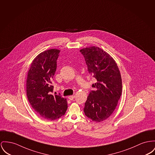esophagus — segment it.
I'll return each mask as SVG.
<instances>
[{"label": "esophagus", "instance_id": "1", "mask_svg": "<svg viewBox=\"0 0 155 155\" xmlns=\"http://www.w3.org/2000/svg\"><path fill=\"white\" fill-rule=\"evenodd\" d=\"M74 95H72V96H68V99H69V100H71V101H72L74 99Z\"/></svg>", "mask_w": 155, "mask_h": 155}]
</instances>
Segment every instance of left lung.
I'll return each instance as SVG.
<instances>
[{"mask_svg":"<svg viewBox=\"0 0 155 155\" xmlns=\"http://www.w3.org/2000/svg\"><path fill=\"white\" fill-rule=\"evenodd\" d=\"M80 52L88 72L95 79L83 112L92 120L100 122L112 114L117 104L122 91L121 75L114 59L101 48L92 46Z\"/></svg>","mask_w":155,"mask_h":155,"instance_id":"8db88e82","label":"left lung"}]
</instances>
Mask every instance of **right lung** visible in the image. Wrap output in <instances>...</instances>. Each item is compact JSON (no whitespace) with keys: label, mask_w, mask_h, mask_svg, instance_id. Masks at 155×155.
<instances>
[{"label":"right lung","mask_w":155,"mask_h":155,"mask_svg":"<svg viewBox=\"0 0 155 155\" xmlns=\"http://www.w3.org/2000/svg\"><path fill=\"white\" fill-rule=\"evenodd\" d=\"M60 52L52 49L38 54L31 63L26 81L27 96L32 108L43 118L51 120L63 116L68 109L66 99L61 94H52V80Z\"/></svg>","instance_id":"obj_1"}]
</instances>
